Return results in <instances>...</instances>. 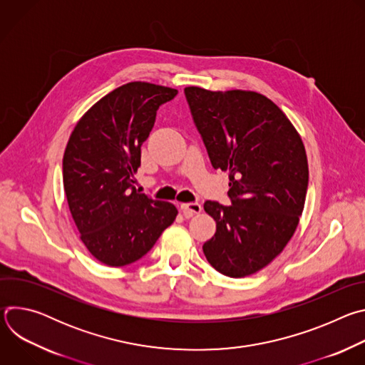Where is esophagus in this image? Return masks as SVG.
<instances>
[{
	"label": "esophagus",
	"mask_w": 365,
	"mask_h": 365,
	"mask_svg": "<svg viewBox=\"0 0 365 365\" xmlns=\"http://www.w3.org/2000/svg\"><path fill=\"white\" fill-rule=\"evenodd\" d=\"M180 210L185 214L186 218H190L196 214H199L202 211V205L197 202H187V203H182L180 205Z\"/></svg>",
	"instance_id": "34e87169"
}]
</instances>
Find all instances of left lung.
I'll list each match as a JSON object with an SVG mask.
<instances>
[{
    "instance_id": "1",
    "label": "left lung",
    "mask_w": 365,
    "mask_h": 365,
    "mask_svg": "<svg viewBox=\"0 0 365 365\" xmlns=\"http://www.w3.org/2000/svg\"><path fill=\"white\" fill-rule=\"evenodd\" d=\"M185 95L214 169L230 172L231 205H203L217 222L203 254L224 276L254 274L297 228L309 182L303 141L284 113L258 92L187 86Z\"/></svg>"
}]
</instances>
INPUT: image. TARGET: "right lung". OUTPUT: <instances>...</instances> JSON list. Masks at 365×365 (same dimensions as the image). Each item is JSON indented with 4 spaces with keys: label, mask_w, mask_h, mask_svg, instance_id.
<instances>
[{
    "label": "right lung",
    "mask_w": 365,
    "mask_h": 365,
    "mask_svg": "<svg viewBox=\"0 0 365 365\" xmlns=\"http://www.w3.org/2000/svg\"><path fill=\"white\" fill-rule=\"evenodd\" d=\"M178 91L125 83L83 114L63 154V187L81 240L98 262L123 267L147 254L178 215L170 202L138 193L134 175L162 103Z\"/></svg>",
    "instance_id": "obj_1"
}]
</instances>
